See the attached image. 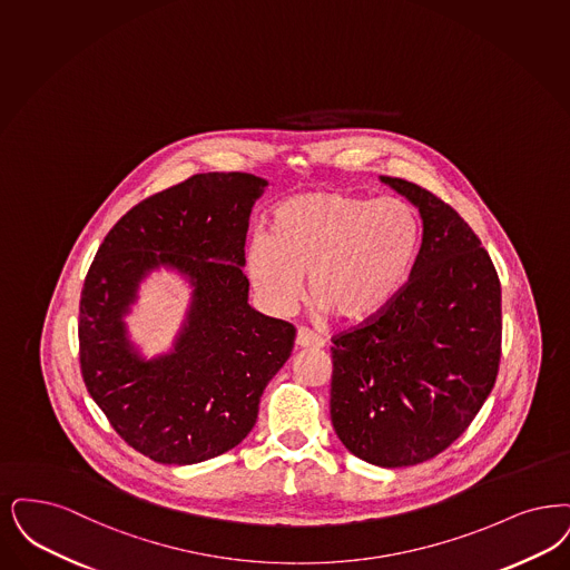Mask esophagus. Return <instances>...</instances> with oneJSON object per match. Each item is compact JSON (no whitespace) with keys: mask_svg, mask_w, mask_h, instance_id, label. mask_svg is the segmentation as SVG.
I'll list each match as a JSON object with an SVG mask.
<instances>
[{"mask_svg":"<svg viewBox=\"0 0 570 570\" xmlns=\"http://www.w3.org/2000/svg\"><path fill=\"white\" fill-rule=\"evenodd\" d=\"M296 347H322L324 342L320 340L316 333H312L309 328H298L295 337Z\"/></svg>","mask_w":570,"mask_h":570,"instance_id":"esophagus-1","label":"esophagus"}]
</instances>
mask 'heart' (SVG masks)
<instances>
[{
  "mask_svg": "<svg viewBox=\"0 0 570 570\" xmlns=\"http://www.w3.org/2000/svg\"><path fill=\"white\" fill-rule=\"evenodd\" d=\"M420 250V223L401 199L307 190L277 205L272 233L254 235L246 274L261 305L288 316L309 293L345 324L386 312L403 293Z\"/></svg>",
  "mask_w": 570,
  "mask_h": 570,
  "instance_id": "obj_1",
  "label": "heart"
}]
</instances>
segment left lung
I'll list each match as a JSON object with an SVG mask.
<instances>
[{
	"mask_svg": "<svg viewBox=\"0 0 570 570\" xmlns=\"http://www.w3.org/2000/svg\"><path fill=\"white\" fill-rule=\"evenodd\" d=\"M422 218L410 282L386 312L333 337L331 420L343 445L384 469L450 448L492 392L501 363V282L452 205L382 176Z\"/></svg>",
	"mask_w": 570,
	"mask_h": 570,
	"instance_id": "obj_1",
	"label": "left lung"
}]
</instances>
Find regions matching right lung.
<instances>
[{"instance_id": "right-lung-1", "label": "right lung", "mask_w": 570, "mask_h": 570, "mask_svg": "<svg viewBox=\"0 0 570 570\" xmlns=\"http://www.w3.org/2000/svg\"><path fill=\"white\" fill-rule=\"evenodd\" d=\"M269 186L252 174H197L131 207L95 254L80 296V368L92 401L139 454L195 464L239 445L263 390L288 361L295 326L248 303L246 233ZM160 266L184 274L191 305L171 353L148 362L124 316Z\"/></svg>"}]
</instances>
